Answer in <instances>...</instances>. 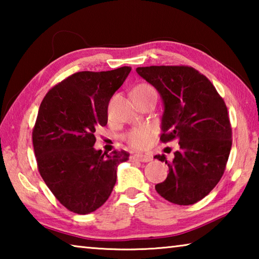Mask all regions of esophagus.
Here are the masks:
<instances>
[{
  "instance_id": "obj_1",
  "label": "esophagus",
  "mask_w": 259,
  "mask_h": 259,
  "mask_svg": "<svg viewBox=\"0 0 259 259\" xmlns=\"http://www.w3.org/2000/svg\"><path fill=\"white\" fill-rule=\"evenodd\" d=\"M131 161H139V162H150L152 161V156L145 154H134L130 156Z\"/></svg>"
}]
</instances>
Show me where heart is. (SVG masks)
<instances>
[{
  "label": "heart",
  "instance_id": "heart-1",
  "mask_svg": "<svg viewBox=\"0 0 259 259\" xmlns=\"http://www.w3.org/2000/svg\"><path fill=\"white\" fill-rule=\"evenodd\" d=\"M133 96L136 100H142L154 97L156 98L155 88L148 84V83H139L133 90ZM155 134V129L152 125H140L134 128L126 133L123 138L131 147L134 148H144L150 144L151 139Z\"/></svg>",
  "mask_w": 259,
  "mask_h": 259
}]
</instances>
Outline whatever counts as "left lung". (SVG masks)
<instances>
[{
    "label": "left lung",
    "instance_id": "obj_1",
    "mask_svg": "<svg viewBox=\"0 0 259 259\" xmlns=\"http://www.w3.org/2000/svg\"><path fill=\"white\" fill-rule=\"evenodd\" d=\"M163 100L160 140H177L172 161L155 190L169 202L194 204L211 192L225 171L232 147V128L224 100L203 74L188 66H150L136 69Z\"/></svg>",
    "mask_w": 259,
    "mask_h": 259
}]
</instances>
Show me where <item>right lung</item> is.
I'll list each match as a JSON object with an SVG mask.
<instances>
[{
  "mask_svg": "<svg viewBox=\"0 0 259 259\" xmlns=\"http://www.w3.org/2000/svg\"><path fill=\"white\" fill-rule=\"evenodd\" d=\"M131 67L77 72L43 98L33 129V146L41 177L69 211L87 214L106 202L116 169L129 160L125 151H96L95 133L107 124V108Z\"/></svg>",
  "mask_w": 259,
  "mask_h": 259,
  "instance_id": "1",
  "label": "right lung"
}]
</instances>
